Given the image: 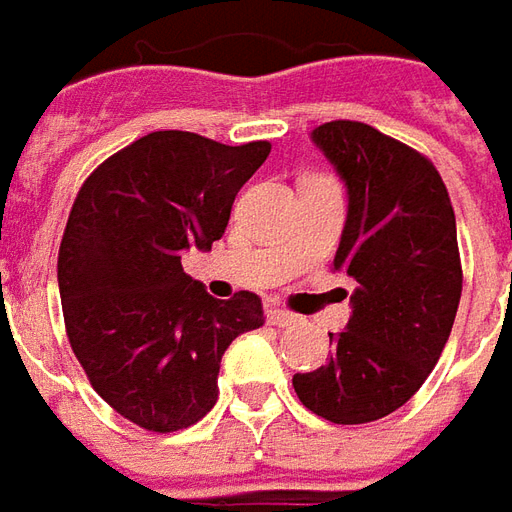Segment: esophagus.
I'll return each instance as SVG.
<instances>
[{
	"mask_svg": "<svg viewBox=\"0 0 512 512\" xmlns=\"http://www.w3.org/2000/svg\"><path fill=\"white\" fill-rule=\"evenodd\" d=\"M270 322L278 325V328H289V325H297L300 317L292 314V311H284V308H273V311H270Z\"/></svg>",
	"mask_w": 512,
	"mask_h": 512,
	"instance_id": "1",
	"label": "esophagus"
}]
</instances>
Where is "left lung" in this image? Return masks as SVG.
<instances>
[{
  "label": "left lung",
  "mask_w": 512,
  "mask_h": 512,
  "mask_svg": "<svg viewBox=\"0 0 512 512\" xmlns=\"http://www.w3.org/2000/svg\"><path fill=\"white\" fill-rule=\"evenodd\" d=\"M311 143L347 187L333 270L355 289L328 364L292 386L328 422H375L411 400L449 339L463 289L455 212L433 162L366 123H322Z\"/></svg>",
  "instance_id": "8db88e82"
}]
</instances>
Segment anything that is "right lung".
I'll return each mask as SVG.
<instances>
[{"label":"right lung","instance_id":"1","mask_svg":"<svg viewBox=\"0 0 512 512\" xmlns=\"http://www.w3.org/2000/svg\"><path fill=\"white\" fill-rule=\"evenodd\" d=\"M270 143L223 146L151 132L90 173L68 215L57 284L68 342L90 386L151 433L215 408L217 372L239 333L264 325L262 300H215L181 267L226 234L239 187Z\"/></svg>","mask_w":512,"mask_h":512}]
</instances>
